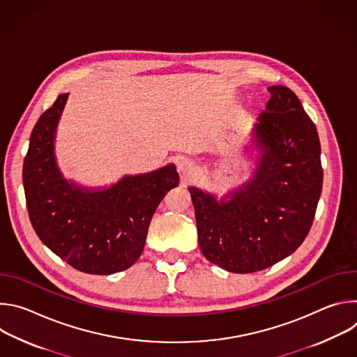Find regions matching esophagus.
I'll list each match as a JSON object with an SVG mask.
<instances>
[{"instance_id":"obj_1","label":"esophagus","mask_w":357,"mask_h":357,"mask_svg":"<svg viewBox=\"0 0 357 357\" xmlns=\"http://www.w3.org/2000/svg\"><path fill=\"white\" fill-rule=\"evenodd\" d=\"M176 168H178V172L182 175V176H188L193 172V162L189 160V158H179L178 162H176Z\"/></svg>"}]
</instances>
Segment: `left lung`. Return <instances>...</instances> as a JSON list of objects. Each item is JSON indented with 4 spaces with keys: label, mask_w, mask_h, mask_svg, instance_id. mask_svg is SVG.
I'll use <instances>...</instances> for the list:
<instances>
[{
    "label": "left lung",
    "mask_w": 357,
    "mask_h": 357,
    "mask_svg": "<svg viewBox=\"0 0 357 357\" xmlns=\"http://www.w3.org/2000/svg\"><path fill=\"white\" fill-rule=\"evenodd\" d=\"M271 97L251 130L256 169L218 199L189 186L202 254L226 271L248 274L284 260L308 236L324 171L321 142L296 94L268 87Z\"/></svg>",
    "instance_id": "left-lung-1"
}]
</instances>
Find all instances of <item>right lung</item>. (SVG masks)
Masks as SVG:
<instances>
[{"label":"right lung","instance_id":"add662e5","mask_svg":"<svg viewBox=\"0 0 357 357\" xmlns=\"http://www.w3.org/2000/svg\"><path fill=\"white\" fill-rule=\"evenodd\" d=\"M69 93L59 94L35 124L22 181L32 227L40 241L73 268L110 275L141 256L152 215L176 188L174 164L126 175L106 188H86L63 178L55 155L58 126Z\"/></svg>","mask_w":357,"mask_h":357}]
</instances>
